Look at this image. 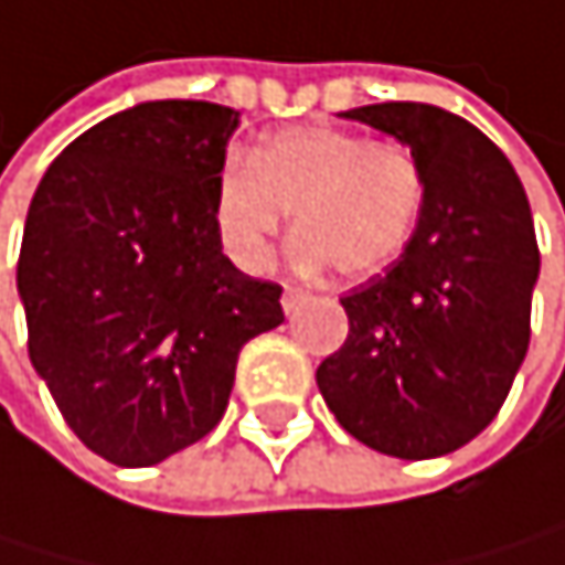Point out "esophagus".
<instances>
[{
	"label": "esophagus",
	"mask_w": 565,
	"mask_h": 565,
	"mask_svg": "<svg viewBox=\"0 0 565 565\" xmlns=\"http://www.w3.org/2000/svg\"><path fill=\"white\" fill-rule=\"evenodd\" d=\"M305 298H308L305 291H298V288H288L285 295H280V308H285V315H295V311L305 305Z\"/></svg>",
	"instance_id": "esophagus-1"
}]
</instances>
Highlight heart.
<instances>
[{
	"mask_svg": "<svg viewBox=\"0 0 565 565\" xmlns=\"http://www.w3.org/2000/svg\"><path fill=\"white\" fill-rule=\"evenodd\" d=\"M425 207V170L412 147L341 127H288L257 143L214 186V231L227 257L257 274L291 214L301 267L344 280L385 270Z\"/></svg>",
	"mask_w": 565,
	"mask_h": 565,
	"instance_id": "obj_1",
	"label": "heart"
}]
</instances>
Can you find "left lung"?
<instances>
[{"label":"left lung","instance_id":"obj_1","mask_svg":"<svg viewBox=\"0 0 565 565\" xmlns=\"http://www.w3.org/2000/svg\"><path fill=\"white\" fill-rule=\"evenodd\" d=\"M338 116L415 150L425 207L402 257L341 298L348 338L318 365V388L369 449L449 456L499 415L530 348V200L505 153L449 109L375 103Z\"/></svg>","mask_w":565,"mask_h":565}]
</instances>
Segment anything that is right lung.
Wrapping results in <instances>:
<instances>
[{
  "label": "right lung",
  "instance_id": "add662e5",
  "mask_svg": "<svg viewBox=\"0 0 565 565\" xmlns=\"http://www.w3.org/2000/svg\"><path fill=\"white\" fill-rule=\"evenodd\" d=\"M241 113L153 99L106 116L39 180L15 285L29 361L66 425L124 469L227 412L241 348L285 321L280 285L231 264L214 186Z\"/></svg>",
  "mask_w": 565,
  "mask_h": 565
}]
</instances>
